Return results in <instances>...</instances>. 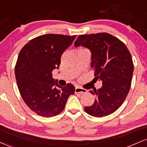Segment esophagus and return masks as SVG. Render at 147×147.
Returning a JSON list of instances; mask_svg holds the SVG:
<instances>
[{
	"instance_id": "esophagus-1",
	"label": "esophagus",
	"mask_w": 147,
	"mask_h": 147,
	"mask_svg": "<svg viewBox=\"0 0 147 147\" xmlns=\"http://www.w3.org/2000/svg\"><path fill=\"white\" fill-rule=\"evenodd\" d=\"M75 93H86V90L84 88L79 87V86H76L75 88Z\"/></svg>"
}]
</instances>
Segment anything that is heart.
Listing matches in <instances>:
<instances>
[{
	"label": "heart",
	"instance_id": "1",
	"mask_svg": "<svg viewBox=\"0 0 147 147\" xmlns=\"http://www.w3.org/2000/svg\"><path fill=\"white\" fill-rule=\"evenodd\" d=\"M84 50V48H81V49H80L79 50Z\"/></svg>",
	"mask_w": 147,
	"mask_h": 147
}]
</instances>
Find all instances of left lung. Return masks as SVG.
<instances>
[{
	"mask_svg": "<svg viewBox=\"0 0 147 147\" xmlns=\"http://www.w3.org/2000/svg\"><path fill=\"white\" fill-rule=\"evenodd\" d=\"M74 44L90 50L94 79L103 84L90 90L95 99L92 106L85 107V112L95 117L111 115L123 104L131 87L134 63L129 50L120 39L106 32L79 35Z\"/></svg>",
	"mask_w": 147,
	"mask_h": 147,
	"instance_id": "1",
	"label": "left lung"
}]
</instances>
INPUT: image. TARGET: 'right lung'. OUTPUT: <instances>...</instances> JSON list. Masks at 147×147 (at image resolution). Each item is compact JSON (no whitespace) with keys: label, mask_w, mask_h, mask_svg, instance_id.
Here are the masks:
<instances>
[{"label":"right lung","mask_w":147,"mask_h":147,"mask_svg":"<svg viewBox=\"0 0 147 147\" xmlns=\"http://www.w3.org/2000/svg\"><path fill=\"white\" fill-rule=\"evenodd\" d=\"M76 35H40L22 48L15 67L20 95L28 108L43 117H52L64 110L68 97L75 93L70 83L62 87L54 82L52 71L59 69L61 57Z\"/></svg>","instance_id":"add662e5"}]
</instances>
